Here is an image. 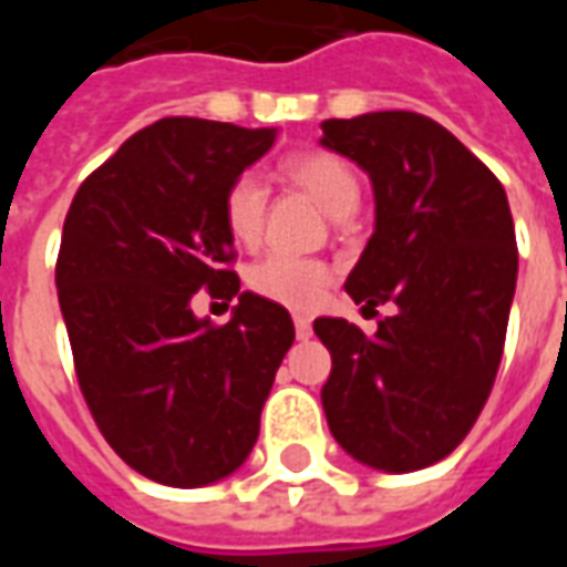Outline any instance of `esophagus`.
<instances>
[{
    "instance_id": "34e87169",
    "label": "esophagus",
    "mask_w": 567,
    "mask_h": 567,
    "mask_svg": "<svg viewBox=\"0 0 567 567\" xmlns=\"http://www.w3.org/2000/svg\"><path fill=\"white\" fill-rule=\"evenodd\" d=\"M295 331H297V340H309L312 337V321L307 316H295Z\"/></svg>"
}]
</instances>
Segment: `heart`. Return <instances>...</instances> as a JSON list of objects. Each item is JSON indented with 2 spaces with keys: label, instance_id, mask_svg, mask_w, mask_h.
<instances>
[{
  "label": "heart",
  "instance_id": "obj_1",
  "mask_svg": "<svg viewBox=\"0 0 567 567\" xmlns=\"http://www.w3.org/2000/svg\"><path fill=\"white\" fill-rule=\"evenodd\" d=\"M282 173L303 187L331 218H340L346 212L358 209L361 185H358L352 166L331 151L295 154L282 163ZM264 215H267V190L260 185L258 175H236L227 187V194H224L227 234L234 236L239 246L258 243L260 230H264ZM248 285L255 295L267 297L272 303H282V307L291 309H312L331 285V270L321 260L297 258L288 251H272L248 270Z\"/></svg>",
  "mask_w": 567,
  "mask_h": 567
}]
</instances>
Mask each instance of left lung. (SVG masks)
Listing matches in <instances>:
<instances>
[{
  "mask_svg": "<svg viewBox=\"0 0 567 567\" xmlns=\"http://www.w3.org/2000/svg\"><path fill=\"white\" fill-rule=\"evenodd\" d=\"M321 133L377 199L346 291L364 309L394 307L373 337L316 319L331 352L321 406L355 462L410 474L446 458L492 392L519 267L511 206L486 163L425 115L331 117Z\"/></svg>",
  "mask_w": 567,
  "mask_h": 567,
  "instance_id": "1",
  "label": "left lung"
}]
</instances>
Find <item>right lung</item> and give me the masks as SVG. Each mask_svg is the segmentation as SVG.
I'll return each mask as SVG.
<instances>
[{
  "instance_id": "add662e5",
  "label": "right lung",
  "mask_w": 567,
  "mask_h": 567,
  "mask_svg": "<svg viewBox=\"0 0 567 567\" xmlns=\"http://www.w3.org/2000/svg\"><path fill=\"white\" fill-rule=\"evenodd\" d=\"M276 130L163 117L84 178L56 258V297L93 422L154 483L230 476L260 431L276 370L295 343L288 309L239 291L224 194ZM240 297L227 326L189 297Z\"/></svg>"
}]
</instances>
